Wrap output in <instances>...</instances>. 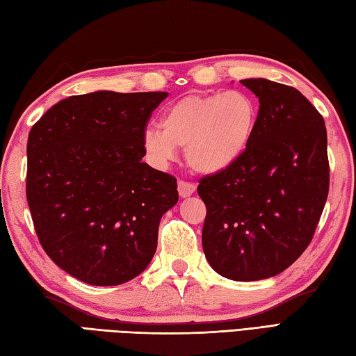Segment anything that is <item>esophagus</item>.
Listing matches in <instances>:
<instances>
[{
	"label": "esophagus",
	"instance_id": "obj_1",
	"mask_svg": "<svg viewBox=\"0 0 356 356\" xmlns=\"http://www.w3.org/2000/svg\"><path fill=\"white\" fill-rule=\"evenodd\" d=\"M177 190H179V195H180V197L185 199V197H190V195L194 194L195 185H194V184H190V182H184V180H179Z\"/></svg>",
	"mask_w": 356,
	"mask_h": 356
}]
</instances>
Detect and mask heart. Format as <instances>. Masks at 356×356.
<instances>
[{"instance_id": "1", "label": "heart", "mask_w": 356, "mask_h": 356, "mask_svg": "<svg viewBox=\"0 0 356 356\" xmlns=\"http://www.w3.org/2000/svg\"><path fill=\"white\" fill-rule=\"evenodd\" d=\"M259 124V105L240 90L188 95L166 107L161 128L148 127L142 148L156 165H166L185 148L195 172L214 176L229 170L248 151Z\"/></svg>"}]
</instances>
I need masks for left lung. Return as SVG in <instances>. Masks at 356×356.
Returning <instances> with one entry per match:
<instances>
[{
    "mask_svg": "<svg viewBox=\"0 0 356 356\" xmlns=\"http://www.w3.org/2000/svg\"><path fill=\"white\" fill-rule=\"evenodd\" d=\"M240 82L259 97V124L236 165L200 180L202 245L217 274L257 282L289 268L311 243L329 193L327 133L297 88Z\"/></svg>",
    "mask_w": 356,
    "mask_h": 356,
    "instance_id": "8db88e82",
    "label": "left lung"
}]
</instances>
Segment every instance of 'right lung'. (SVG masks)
<instances>
[{
	"label": "right lung",
	"mask_w": 356,
	"mask_h": 356,
	"mask_svg": "<svg viewBox=\"0 0 356 356\" xmlns=\"http://www.w3.org/2000/svg\"><path fill=\"white\" fill-rule=\"evenodd\" d=\"M166 92L108 90L59 101L27 140V202L56 266L93 286H118L147 269L177 182L142 157V134Z\"/></svg>",
	"instance_id": "obj_1"
}]
</instances>
